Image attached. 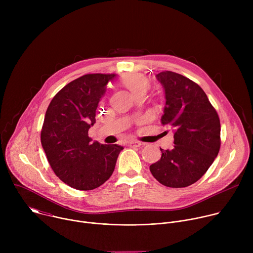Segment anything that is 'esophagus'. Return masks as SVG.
Returning <instances> with one entry per match:
<instances>
[{"instance_id":"esophagus-1","label":"esophagus","mask_w":253,"mask_h":253,"mask_svg":"<svg viewBox=\"0 0 253 253\" xmlns=\"http://www.w3.org/2000/svg\"><path fill=\"white\" fill-rule=\"evenodd\" d=\"M128 145L130 146V147H140L141 145H142V143L141 142H139V141H130L129 143H128Z\"/></svg>"}]
</instances>
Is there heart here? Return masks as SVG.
Here are the masks:
<instances>
[{"instance_id": "1", "label": "heart", "mask_w": 253, "mask_h": 253, "mask_svg": "<svg viewBox=\"0 0 253 253\" xmlns=\"http://www.w3.org/2000/svg\"><path fill=\"white\" fill-rule=\"evenodd\" d=\"M122 84L134 95H145L149 88V80L139 73H128L121 79Z\"/></svg>"}]
</instances>
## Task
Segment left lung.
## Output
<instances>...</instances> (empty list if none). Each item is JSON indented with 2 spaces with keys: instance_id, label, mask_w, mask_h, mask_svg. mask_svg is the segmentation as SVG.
Returning a JSON list of instances; mask_svg holds the SVG:
<instances>
[{
  "instance_id": "8db88e82",
  "label": "left lung",
  "mask_w": 253,
  "mask_h": 253,
  "mask_svg": "<svg viewBox=\"0 0 253 253\" xmlns=\"http://www.w3.org/2000/svg\"><path fill=\"white\" fill-rule=\"evenodd\" d=\"M165 91L161 123L174 131L171 150L160 148V160L150 171L161 184L187 187L205 174L220 149V120L202 88L171 71L156 75Z\"/></svg>"
}]
</instances>
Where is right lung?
I'll return each instance as SVG.
<instances>
[{
	"label": "right lung",
	"mask_w": 253,
	"mask_h": 253,
	"mask_svg": "<svg viewBox=\"0 0 253 253\" xmlns=\"http://www.w3.org/2000/svg\"><path fill=\"white\" fill-rule=\"evenodd\" d=\"M116 74H87L67 84L52 99L41 143L55 174L78 190H93L112 175L123 147L100 144L88 136L106 86Z\"/></svg>",
	"instance_id": "1"
}]
</instances>
